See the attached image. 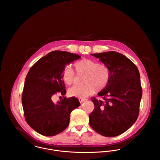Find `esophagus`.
Here are the masks:
<instances>
[{
  "label": "esophagus",
  "mask_w": 160,
  "mask_h": 160,
  "mask_svg": "<svg viewBox=\"0 0 160 160\" xmlns=\"http://www.w3.org/2000/svg\"><path fill=\"white\" fill-rule=\"evenodd\" d=\"M85 100V99H83V98H79V102H80V103L83 102Z\"/></svg>",
  "instance_id": "1"
}]
</instances>
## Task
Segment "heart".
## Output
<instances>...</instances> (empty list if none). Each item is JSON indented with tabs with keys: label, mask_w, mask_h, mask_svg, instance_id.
<instances>
[{
	"label": "heart",
	"mask_w": 160,
	"mask_h": 160,
	"mask_svg": "<svg viewBox=\"0 0 160 160\" xmlns=\"http://www.w3.org/2000/svg\"><path fill=\"white\" fill-rule=\"evenodd\" d=\"M78 75H83L80 86H74L68 90L70 97L85 98L92 95L95 90L99 92L108 85L110 79V69L108 65L100 64L94 60L83 58L77 61L73 65ZM76 74L69 66L65 67L62 72V78L68 85L74 83Z\"/></svg>",
	"instance_id": "1"
}]
</instances>
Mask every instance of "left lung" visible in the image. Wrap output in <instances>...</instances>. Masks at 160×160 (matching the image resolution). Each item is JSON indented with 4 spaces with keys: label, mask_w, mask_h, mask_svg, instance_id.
I'll return each instance as SVG.
<instances>
[{
    "label": "left lung",
    "mask_w": 160,
    "mask_h": 160,
    "mask_svg": "<svg viewBox=\"0 0 160 160\" xmlns=\"http://www.w3.org/2000/svg\"><path fill=\"white\" fill-rule=\"evenodd\" d=\"M92 55L108 66L110 79L98 93L103 100L91 98L95 108L89 115L90 125L101 135L116 137L128 130L138 117L142 97L140 73L129 58L117 52Z\"/></svg>",
    "instance_id": "1"
}]
</instances>
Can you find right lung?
<instances>
[{
	"mask_svg": "<svg viewBox=\"0 0 160 160\" xmlns=\"http://www.w3.org/2000/svg\"><path fill=\"white\" fill-rule=\"evenodd\" d=\"M81 56L55 50L41 58L29 70L22 92V103L25 120L35 132L55 136L68 126L70 113L80 105L74 97L66 98L62 72L65 65ZM60 92L64 98L54 104L53 95Z\"/></svg>",
	"mask_w": 160,
	"mask_h": 160,
	"instance_id": "obj_1",
	"label": "right lung"
}]
</instances>
